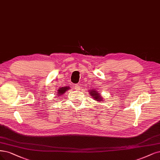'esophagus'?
I'll return each instance as SVG.
<instances>
[{"label": "esophagus", "mask_w": 160, "mask_h": 160, "mask_svg": "<svg viewBox=\"0 0 160 160\" xmlns=\"http://www.w3.org/2000/svg\"><path fill=\"white\" fill-rule=\"evenodd\" d=\"M81 85H79V84H78V85H75V89H79L80 88H81V87H80Z\"/></svg>", "instance_id": "esophagus-1"}]
</instances>
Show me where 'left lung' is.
I'll use <instances>...</instances> for the list:
<instances>
[{
  "mask_svg": "<svg viewBox=\"0 0 160 160\" xmlns=\"http://www.w3.org/2000/svg\"><path fill=\"white\" fill-rule=\"evenodd\" d=\"M89 94L91 97H92V98L94 99V100L95 101H97L98 102L100 101H102L103 100V98H102V97L101 96L100 93L98 92V91L97 90H95V89H90L89 91Z\"/></svg>",
  "mask_w": 160,
  "mask_h": 160,
  "instance_id": "8db88e82",
  "label": "left lung"
}]
</instances>
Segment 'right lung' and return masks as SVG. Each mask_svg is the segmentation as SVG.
Masks as SVG:
<instances>
[{"instance_id": "right-lung-1", "label": "right lung", "mask_w": 160, "mask_h": 160, "mask_svg": "<svg viewBox=\"0 0 160 160\" xmlns=\"http://www.w3.org/2000/svg\"><path fill=\"white\" fill-rule=\"evenodd\" d=\"M69 89H70L69 87L68 86H65V87H62L61 88H59V89L58 90V92H56V95H58V97L59 96H62V95H63L64 93L68 91Z\"/></svg>"}]
</instances>
